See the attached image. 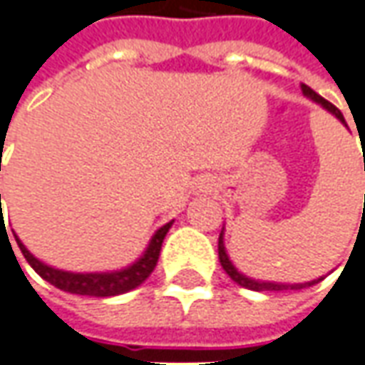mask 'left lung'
Returning <instances> with one entry per match:
<instances>
[{"label":"left lung","mask_w":365,"mask_h":365,"mask_svg":"<svg viewBox=\"0 0 365 365\" xmlns=\"http://www.w3.org/2000/svg\"><path fill=\"white\" fill-rule=\"evenodd\" d=\"M302 91H304V96H307L309 99H314L316 103H319L322 108L326 111H329L334 118H338L346 128H348V123H346V120H344V115H341V111L334 106V103H329L328 99H324L322 96H318L316 91L312 88H307V86H304L302 83ZM217 255H220V264H222V267L225 269V274L234 279L237 286L242 287H247V289H254V292H282V289H302V287H309L314 286V284H318V282H322L324 277H318V279H314V282H306V284H276V282H257V279H252V277L244 276L242 272H237V267L232 264V259L227 257V254H225V245H224V232L220 234V240H217Z\"/></svg>","instance_id":"8db88e82"}]
</instances>
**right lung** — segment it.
<instances>
[{"mask_svg":"<svg viewBox=\"0 0 365 365\" xmlns=\"http://www.w3.org/2000/svg\"><path fill=\"white\" fill-rule=\"evenodd\" d=\"M172 224L173 222L162 225L155 232V235L151 237L150 245H148V250L143 252V255L135 264L123 267V269H118V272H101V274H73V272H63V269H56V267L47 266L43 262H39L36 255L29 254V250L21 244V240L16 234L14 235H16L17 245H19L21 254L27 259V264L34 267L46 282H49L51 286L59 287L63 292H69V294H78V296L111 297L130 292V289L138 287L150 277L153 267L158 264L160 252H162L163 237L170 232ZM1 225H4V220H1Z\"/></svg>","mask_w":365,"mask_h":365,"instance_id":"1","label":"right lung"}]
</instances>
